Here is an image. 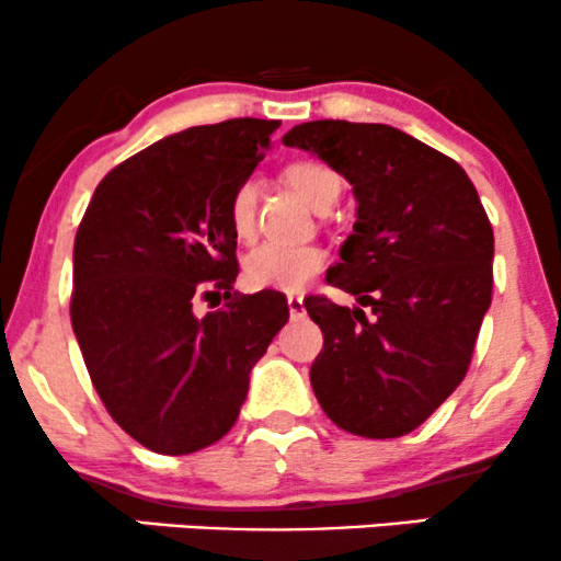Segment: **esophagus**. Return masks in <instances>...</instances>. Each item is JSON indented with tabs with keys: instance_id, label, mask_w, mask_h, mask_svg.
Here are the masks:
<instances>
[{
	"instance_id": "esophagus-1",
	"label": "esophagus",
	"mask_w": 561,
	"mask_h": 561,
	"mask_svg": "<svg viewBox=\"0 0 561 561\" xmlns=\"http://www.w3.org/2000/svg\"><path fill=\"white\" fill-rule=\"evenodd\" d=\"M288 312H291V320H299L304 317V299L301 296H288Z\"/></svg>"
}]
</instances>
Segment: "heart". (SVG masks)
<instances>
[{
  "instance_id": "obj_1",
  "label": "heart",
  "mask_w": 561,
  "mask_h": 561,
  "mask_svg": "<svg viewBox=\"0 0 561 561\" xmlns=\"http://www.w3.org/2000/svg\"><path fill=\"white\" fill-rule=\"evenodd\" d=\"M288 182L314 210L335 203L341 197V176L322 161H296L286 169ZM254 207H257V182L244 179L233 190L228 203V220H231L237 239L247 241L254 233ZM324 252L314 244H267L254 247L244 260V280L252 288H270V291H299L324 267Z\"/></svg>"
}]
</instances>
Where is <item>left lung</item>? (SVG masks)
I'll return each mask as SVG.
<instances>
[{
	"instance_id": "obj_1",
	"label": "left lung",
	"mask_w": 561,
	"mask_h": 561,
	"mask_svg": "<svg viewBox=\"0 0 561 561\" xmlns=\"http://www.w3.org/2000/svg\"><path fill=\"white\" fill-rule=\"evenodd\" d=\"M348 179L354 233L330 286L309 296L322 330L309 379L328 419L369 439L424 424L466 377L492 304L494 231L460 163L387 124L320 119L283 137Z\"/></svg>"
}]
</instances>
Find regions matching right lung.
Returning <instances> with one entry per match:
<instances>
[{"label": "right lung", "mask_w": 561, "mask_h": 561, "mask_svg": "<svg viewBox=\"0 0 561 561\" xmlns=\"http://www.w3.org/2000/svg\"><path fill=\"white\" fill-rule=\"evenodd\" d=\"M275 119L203 124L127 158L95 186L75 237L72 330L95 392L129 437L190 455L237 424L249 371L288 322L280 291L241 296L228 203ZM225 291L197 318V295Z\"/></svg>", "instance_id": "right-lung-1"}]
</instances>
